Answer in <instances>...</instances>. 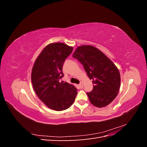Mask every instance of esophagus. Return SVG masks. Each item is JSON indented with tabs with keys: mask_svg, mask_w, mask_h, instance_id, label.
Instances as JSON below:
<instances>
[{
	"mask_svg": "<svg viewBox=\"0 0 147 147\" xmlns=\"http://www.w3.org/2000/svg\"><path fill=\"white\" fill-rule=\"evenodd\" d=\"M79 86H80V88H82L83 87V82H81L79 84Z\"/></svg>",
	"mask_w": 147,
	"mask_h": 147,
	"instance_id": "1",
	"label": "esophagus"
}]
</instances>
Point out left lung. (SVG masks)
I'll return each instance as SVG.
<instances>
[{
    "label": "left lung",
    "instance_id": "1",
    "mask_svg": "<svg viewBox=\"0 0 147 147\" xmlns=\"http://www.w3.org/2000/svg\"><path fill=\"white\" fill-rule=\"evenodd\" d=\"M73 57L83 64L94 84L92 90L87 92L91 103L99 108L110 104L117 97L121 83L117 66L99 49L91 45L78 47Z\"/></svg>",
    "mask_w": 147,
    "mask_h": 147
}]
</instances>
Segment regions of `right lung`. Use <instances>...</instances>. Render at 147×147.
Returning <instances> with one entry per match:
<instances>
[{"label":"right lung","mask_w":147,"mask_h":147,"mask_svg":"<svg viewBox=\"0 0 147 147\" xmlns=\"http://www.w3.org/2000/svg\"><path fill=\"white\" fill-rule=\"evenodd\" d=\"M74 48L63 43H50L44 48L33 65L31 80L34 90L48 108L56 111L69 109L77 94V89L63 81V66Z\"/></svg>","instance_id":"1"}]
</instances>
